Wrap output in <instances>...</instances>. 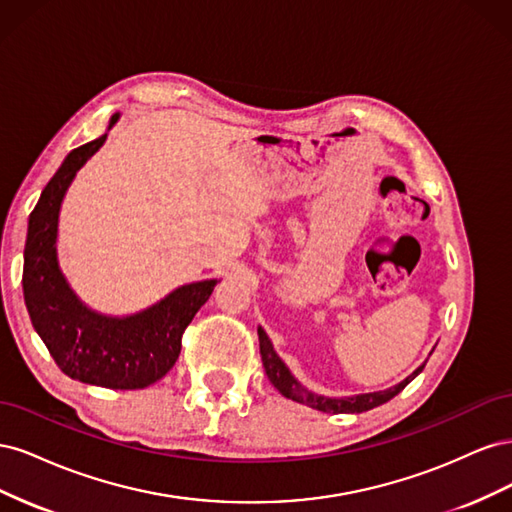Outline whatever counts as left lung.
Masks as SVG:
<instances>
[{"label":"left lung","instance_id":"obj_1","mask_svg":"<svg viewBox=\"0 0 512 512\" xmlns=\"http://www.w3.org/2000/svg\"><path fill=\"white\" fill-rule=\"evenodd\" d=\"M258 339H260V356H262V367H265V374L271 380V384L280 391L284 397L297 401V404H305L314 410L320 412H329V414H359V412H367L376 406L386 404V401L393 399L397 393H401L406 386L421 374L425 363L421 367H416L412 374L401 380L399 384L391 386L386 391H378V393H365V395H354V397H324V395H316L312 391H307L305 386L290 374V369L286 367V363L277 356V352L273 350V344L269 335L258 327Z\"/></svg>","mask_w":512,"mask_h":512}]
</instances>
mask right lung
<instances>
[{"mask_svg": "<svg viewBox=\"0 0 512 512\" xmlns=\"http://www.w3.org/2000/svg\"><path fill=\"white\" fill-rule=\"evenodd\" d=\"M117 119L119 113L108 121V130ZM104 141L106 134L72 149L42 190L29 215L23 294L36 333L66 376L104 389L132 391L158 382L177 363L181 335L218 280L185 284L156 305L123 318L98 314L76 297L57 262L59 209L76 170Z\"/></svg>", "mask_w": 512, "mask_h": 512, "instance_id": "1", "label": "right lung"}]
</instances>
